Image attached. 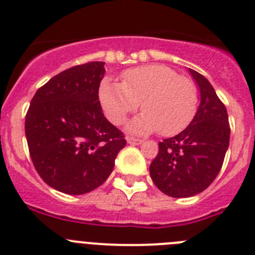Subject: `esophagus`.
Instances as JSON below:
<instances>
[{
  "instance_id": "34e87169",
  "label": "esophagus",
  "mask_w": 255,
  "mask_h": 255,
  "mask_svg": "<svg viewBox=\"0 0 255 255\" xmlns=\"http://www.w3.org/2000/svg\"><path fill=\"white\" fill-rule=\"evenodd\" d=\"M127 142L129 144H141L143 141L139 138H134V137H127Z\"/></svg>"
}]
</instances>
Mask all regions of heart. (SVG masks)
<instances>
[{"label": "heart", "mask_w": 255, "mask_h": 255, "mask_svg": "<svg viewBox=\"0 0 255 255\" xmlns=\"http://www.w3.org/2000/svg\"><path fill=\"white\" fill-rule=\"evenodd\" d=\"M99 99L105 116L113 125H122L128 114L143 113L130 121L127 128L136 134L159 130L174 136L184 129L197 111L198 94L194 82L164 65L130 68L122 75V84L104 79Z\"/></svg>", "instance_id": "heart-1"}]
</instances>
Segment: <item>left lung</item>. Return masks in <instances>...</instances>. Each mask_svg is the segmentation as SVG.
<instances>
[{
	"label": "left lung",
	"instance_id": "8db88e82",
	"mask_svg": "<svg viewBox=\"0 0 255 255\" xmlns=\"http://www.w3.org/2000/svg\"><path fill=\"white\" fill-rule=\"evenodd\" d=\"M201 93L193 121L159 143L150 175L162 193L184 198L201 193L216 179L230 141L228 111L205 76L189 68Z\"/></svg>",
	"mask_w": 255,
	"mask_h": 255
}]
</instances>
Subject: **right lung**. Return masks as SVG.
<instances>
[{"instance_id": "right-lung-1", "label": "right lung", "mask_w": 255, "mask_h": 255, "mask_svg": "<svg viewBox=\"0 0 255 255\" xmlns=\"http://www.w3.org/2000/svg\"><path fill=\"white\" fill-rule=\"evenodd\" d=\"M104 62L62 71L38 89L25 117L31 161L49 187L85 194L113 171L125 134L104 117L99 86Z\"/></svg>"}]
</instances>
